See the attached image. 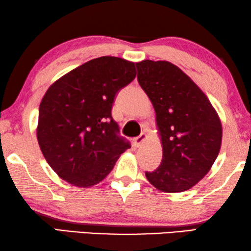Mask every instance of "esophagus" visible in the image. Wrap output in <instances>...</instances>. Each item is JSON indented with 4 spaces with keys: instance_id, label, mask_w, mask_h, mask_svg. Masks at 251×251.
Segmentation results:
<instances>
[{
    "instance_id": "obj_1",
    "label": "esophagus",
    "mask_w": 251,
    "mask_h": 251,
    "mask_svg": "<svg viewBox=\"0 0 251 251\" xmlns=\"http://www.w3.org/2000/svg\"><path fill=\"white\" fill-rule=\"evenodd\" d=\"M147 138H148V135H147L145 132H142L140 135H139V137L134 138V140H133V142H134V146H135V147L141 146L142 143H143V141H145Z\"/></svg>"
}]
</instances>
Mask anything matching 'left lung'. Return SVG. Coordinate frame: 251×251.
I'll list each match as a JSON object with an SVG mask.
<instances>
[{"label": "left lung", "mask_w": 251, "mask_h": 251, "mask_svg": "<svg viewBox=\"0 0 251 251\" xmlns=\"http://www.w3.org/2000/svg\"><path fill=\"white\" fill-rule=\"evenodd\" d=\"M138 82L152 102L162 143L161 164L146 176L163 192H182L198 183L218 157L223 126L200 88L168 61L135 63Z\"/></svg>", "instance_id": "1"}]
</instances>
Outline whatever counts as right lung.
<instances>
[{"label":"right lung","instance_id":"obj_1","mask_svg":"<svg viewBox=\"0 0 251 251\" xmlns=\"http://www.w3.org/2000/svg\"><path fill=\"white\" fill-rule=\"evenodd\" d=\"M135 75L133 62L101 56L48 89L40 104L36 135L45 160L60 178L75 187L94 186L131 148L111 110L119 90Z\"/></svg>","mask_w":251,"mask_h":251}]
</instances>
